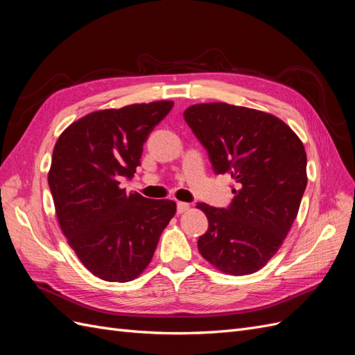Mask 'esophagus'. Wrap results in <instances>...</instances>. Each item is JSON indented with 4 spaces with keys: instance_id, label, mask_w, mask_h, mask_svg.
I'll use <instances>...</instances> for the list:
<instances>
[{
    "instance_id": "1",
    "label": "esophagus",
    "mask_w": 355,
    "mask_h": 355,
    "mask_svg": "<svg viewBox=\"0 0 355 355\" xmlns=\"http://www.w3.org/2000/svg\"><path fill=\"white\" fill-rule=\"evenodd\" d=\"M188 210H189V204H188V202H182V201L178 202V213H179V214L185 213V211H188Z\"/></svg>"
}]
</instances>
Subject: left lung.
<instances>
[{"instance_id":"obj_1","label":"left lung","mask_w":355,"mask_h":355,"mask_svg":"<svg viewBox=\"0 0 355 355\" xmlns=\"http://www.w3.org/2000/svg\"><path fill=\"white\" fill-rule=\"evenodd\" d=\"M206 148L213 171L235 180L227 209L198 202L209 230L198 250L222 272L261 270L280 249L306 188V153L277 116L228 103H198L184 112Z\"/></svg>"}]
</instances>
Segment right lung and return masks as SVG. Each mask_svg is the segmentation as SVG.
<instances>
[{"label":"right lung","instance_id":"obj_1","mask_svg":"<svg viewBox=\"0 0 355 355\" xmlns=\"http://www.w3.org/2000/svg\"><path fill=\"white\" fill-rule=\"evenodd\" d=\"M173 102L128 105L72 123L53 149L49 187L62 232L87 270L105 282H130L151 262L176 213L171 200L127 194L148 136Z\"/></svg>","mask_w":355,"mask_h":355}]
</instances>
